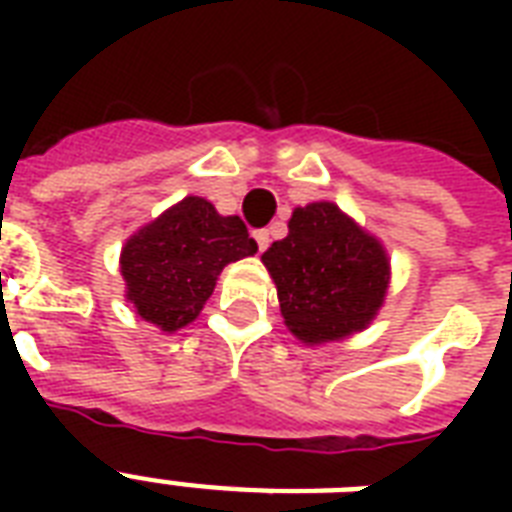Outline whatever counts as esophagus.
<instances>
[{"label":"esophagus","mask_w":512,"mask_h":512,"mask_svg":"<svg viewBox=\"0 0 512 512\" xmlns=\"http://www.w3.org/2000/svg\"><path fill=\"white\" fill-rule=\"evenodd\" d=\"M252 236H255V241H257V249H260V252H265V249H268V244H271V233L265 231V228H260V231H255Z\"/></svg>","instance_id":"34e87169"}]
</instances>
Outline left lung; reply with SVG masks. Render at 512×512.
Returning <instances> with one entry per match:
<instances>
[{
	"label": "left lung",
	"instance_id": "left-lung-1",
	"mask_svg": "<svg viewBox=\"0 0 512 512\" xmlns=\"http://www.w3.org/2000/svg\"><path fill=\"white\" fill-rule=\"evenodd\" d=\"M281 316L305 345L364 332L390 287V257L335 201L295 207L289 233L263 252Z\"/></svg>",
	"mask_w": 512,
	"mask_h": 512
}]
</instances>
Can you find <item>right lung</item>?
<instances>
[{
	"instance_id": "obj_1",
	"label": "right lung",
	"mask_w": 512,
	"mask_h": 512,
	"mask_svg": "<svg viewBox=\"0 0 512 512\" xmlns=\"http://www.w3.org/2000/svg\"><path fill=\"white\" fill-rule=\"evenodd\" d=\"M255 252L239 215H220L204 196H185L124 241V297L138 319L172 335L196 321L225 265Z\"/></svg>"
}]
</instances>
